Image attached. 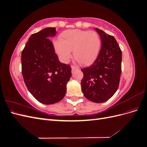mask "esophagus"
Returning a JSON list of instances; mask_svg holds the SVG:
<instances>
[{
	"instance_id": "1",
	"label": "esophagus",
	"mask_w": 147,
	"mask_h": 147,
	"mask_svg": "<svg viewBox=\"0 0 147 147\" xmlns=\"http://www.w3.org/2000/svg\"><path fill=\"white\" fill-rule=\"evenodd\" d=\"M71 68H72V72H74V70H78V67L75 66V65H71Z\"/></svg>"
}]
</instances>
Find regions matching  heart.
<instances>
[{"instance_id": "1", "label": "heart", "mask_w": 147, "mask_h": 147, "mask_svg": "<svg viewBox=\"0 0 147 147\" xmlns=\"http://www.w3.org/2000/svg\"><path fill=\"white\" fill-rule=\"evenodd\" d=\"M54 47L63 63H67L74 51V56L80 63L88 65L96 59L99 54L100 40L94 31L71 29L61 34L60 40L54 42Z\"/></svg>"}]
</instances>
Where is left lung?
Listing matches in <instances>:
<instances>
[{"instance_id":"8db88e82","label":"left lung","mask_w":147,"mask_h":147,"mask_svg":"<svg viewBox=\"0 0 147 147\" xmlns=\"http://www.w3.org/2000/svg\"><path fill=\"white\" fill-rule=\"evenodd\" d=\"M100 37L101 48L94 63L82 69V90L84 97L96 103L109 100L116 92L121 73L122 52L116 39L95 28Z\"/></svg>"}]
</instances>
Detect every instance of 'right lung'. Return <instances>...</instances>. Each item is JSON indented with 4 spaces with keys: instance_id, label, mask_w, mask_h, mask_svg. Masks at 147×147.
Segmentation results:
<instances>
[{
    "instance_id": "obj_1",
    "label": "right lung",
    "mask_w": 147,
    "mask_h": 147,
    "mask_svg": "<svg viewBox=\"0 0 147 147\" xmlns=\"http://www.w3.org/2000/svg\"><path fill=\"white\" fill-rule=\"evenodd\" d=\"M55 28L33 34L21 53V70L28 90L43 104H53L64 98L66 84L72 75L69 64L61 63L50 37Z\"/></svg>"
}]
</instances>
